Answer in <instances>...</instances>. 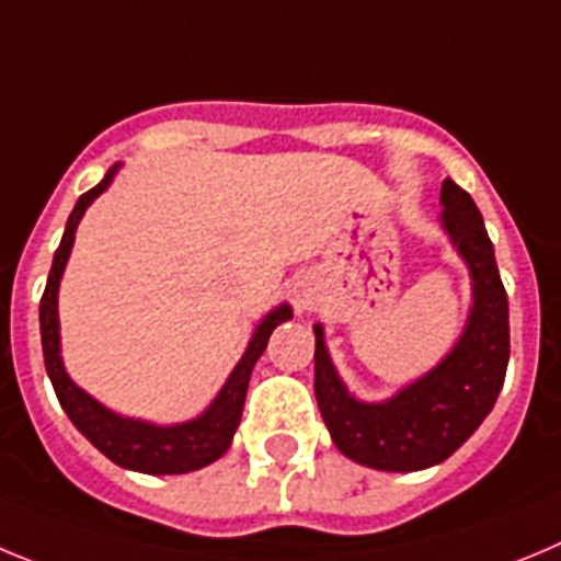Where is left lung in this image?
<instances>
[{"label":"left lung","instance_id":"left-lung-1","mask_svg":"<svg viewBox=\"0 0 561 561\" xmlns=\"http://www.w3.org/2000/svg\"><path fill=\"white\" fill-rule=\"evenodd\" d=\"M442 224L472 274L476 305L467 330L431 375L388 402H357L337 380L316 324V400L337 450L386 472L442 463L481 427L497 402L508 366V296L476 201L442 181Z\"/></svg>","mask_w":561,"mask_h":561}]
</instances>
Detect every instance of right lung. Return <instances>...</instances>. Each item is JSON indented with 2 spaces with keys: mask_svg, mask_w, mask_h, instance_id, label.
I'll return each mask as SVG.
<instances>
[{
  "mask_svg": "<svg viewBox=\"0 0 561 561\" xmlns=\"http://www.w3.org/2000/svg\"><path fill=\"white\" fill-rule=\"evenodd\" d=\"M117 170V168H114ZM114 170L105 173V179L98 186H92L89 193H83L75 204L72 215L67 220V229L60 237V245L55 251L53 268H49L47 287L42 296V346H44V366L53 380L55 397H58L60 408L72 419V425L83 433L89 442L111 458L119 467L136 469V472H148V476H181V472H193V469L206 467V463L218 461L226 450H229L231 436H234L240 416H243L245 391H249L251 368L260 360V355L268 346V337L282 321L293 316L287 305L276 307L274 312L262 318V324L256 327L254 337H251L249 350H245L243 360L237 363L231 377L226 380L224 391L218 393V400L211 402L209 411L204 416L184 422V425L173 427H156L148 422H136V419H123L117 413H111L108 408L92 400L89 393L80 391L69 375L64 371L60 363V335H58V285L64 268H67L69 251L75 243V229H78L80 218H83L85 206L92 204L105 186L114 179Z\"/></svg>",
  "mask_w": 561,
  "mask_h": 561,
  "instance_id": "add662e5",
  "label": "right lung"
}]
</instances>
